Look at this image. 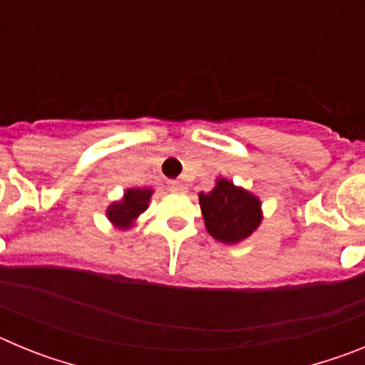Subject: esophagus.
Here are the masks:
<instances>
[{"label": "esophagus", "instance_id": "1", "mask_svg": "<svg viewBox=\"0 0 365 365\" xmlns=\"http://www.w3.org/2000/svg\"><path fill=\"white\" fill-rule=\"evenodd\" d=\"M168 190L172 193H182L186 190V186L182 185L180 180H170V182H168Z\"/></svg>", "mask_w": 365, "mask_h": 365}]
</instances>
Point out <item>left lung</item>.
<instances>
[{
    "mask_svg": "<svg viewBox=\"0 0 365 365\" xmlns=\"http://www.w3.org/2000/svg\"><path fill=\"white\" fill-rule=\"evenodd\" d=\"M206 232L219 243L237 245L248 240L263 221L261 201L256 193L235 186L225 177L215 179L210 192L199 193Z\"/></svg>",
    "mask_w": 365,
    "mask_h": 365,
    "instance_id": "obj_1",
    "label": "left lung"
}]
</instances>
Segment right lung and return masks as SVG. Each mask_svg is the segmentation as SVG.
Instances as JSON below:
<instances>
[{"instance_id":"1","label":"right lung","mask_w":365,"mask_h":365,"mask_svg":"<svg viewBox=\"0 0 365 365\" xmlns=\"http://www.w3.org/2000/svg\"><path fill=\"white\" fill-rule=\"evenodd\" d=\"M153 188H125L124 195L118 201L109 202L106 208V217L117 230H131L137 227L138 217L148 210Z\"/></svg>"}]
</instances>
